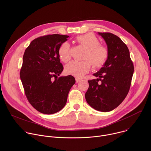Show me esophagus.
I'll return each instance as SVG.
<instances>
[{
    "instance_id": "34e87169",
    "label": "esophagus",
    "mask_w": 151,
    "mask_h": 151,
    "mask_svg": "<svg viewBox=\"0 0 151 151\" xmlns=\"http://www.w3.org/2000/svg\"><path fill=\"white\" fill-rule=\"evenodd\" d=\"M75 80H76V83H78V82H79L81 81V79H79V78H77L75 79Z\"/></svg>"
}]
</instances>
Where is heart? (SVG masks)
I'll return each instance as SVG.
<instances>
[{"mask_svg":"<svg viewBox=\"0 0 151 151\" xmlns=\"http://www.w3.org/2000/svg\"><path fill=\"white\" fill-rule=\"evenodd\" d=\"M77 42L87 49L83 61H72L65 68V72L76 78H82L91 69V63L95 68H102L107 62L109 52L106 47L100 45L99 39L93 33L81 35L76 38ZM60 59L64 63L68 62L71 58V48L68 42H64L58 48ZM91 61L90 62L89 60Z\"/></svg>","mask_w":151,"mask_h":151,"instance_id":"b5f03b06","label":"heart"}]
</instances>
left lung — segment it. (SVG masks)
Listing matches in <instances>:
<instances>
[{
    "instance_id": "8db88e82",
    "label": "left lung",
    "mask_w": 151,
    "mask_h": 151,
    "mask_svg": "<svg viewBox=\"0 0 151 151\" xmlns=\"http://www.w3.org/2000/svg\"><path fill=\"white\" fill-rule=\"evenodd\" d=\"M98 33L106 43L109 57L103 67L93 74L99 78L88 81L85 99L93 108L105 112L115 109L126 97L134 66L128 47L119 37L111 33Z\"/></svg>"
}]
</instances>
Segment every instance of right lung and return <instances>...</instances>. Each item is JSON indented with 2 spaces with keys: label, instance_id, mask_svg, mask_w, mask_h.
Instances as JSON below:
<instances>
[{
  "label": "right lung",
  "instance_id": "right-lung-1",
  "mask_svg": "<svg viewBox=\"0 0 151 151\" xmlns=\"http://www.w3.org/2000/svg\"><path fill=\"white\" fill-rule=\"evenodd\" d=\"M69 37L58 34L40 36L25 50L20 78L28 101L40 113L50 115L61 110L75 83L72 75L58 78L63 70L58 48Z\"/></svg>",
  "mask_w": 151,
  "mask_h": 151
}]
</instances>
